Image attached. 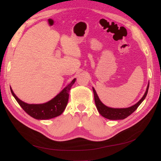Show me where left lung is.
I'll list each match as a JSON object with an SVG mask.
<instances>
[{"label":"left lung","mask_w":161,"mask_h":161,"mask_svg":"<svg viewBox=\"0 0 161 161\" xmlns=\"http://www.w3.org/2000/svg\"><path fill=\"white\" fill-rule=\"evenodd\" d=\"M149 87V83L147 86V91H146L144 96L142 97L137 103L135 105L130 107L128 108H111L107 107L102 102L100 101L98 95H97V92L95 90V89L92 87V91H93L94 93V98H95V105L97 107V109L98 110L99 113L103 116L104 118L111 119V120H118V119H124L127 118L130 115L134 112L136 109L138 108V106L142 103V102L144 100L146 97L147 95Z\"/></svg>","instance_id":"1"}]
</instances>
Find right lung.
Segmentation results:
<instances>
[{
    "instance_id": "right-lung-1",
    "label": "right lung",
    "mask_w": 161,
    "mask_h": 161,
    "mask_svg": "<svg viewBox=\"0 0 161 161\" xmlns=\"http://www.w3.org/2000/svg\"><path fill=\"white\" fill-rule=\"evenodd\" d=\"M74 79L59 94L52 100L42 104H28L19 99L14 93L11 88V93L22 109L32 118L36 119H49L61 115L64 111L68 103L69 91L75 82Z\"/></svg>"
}]
</instances>
